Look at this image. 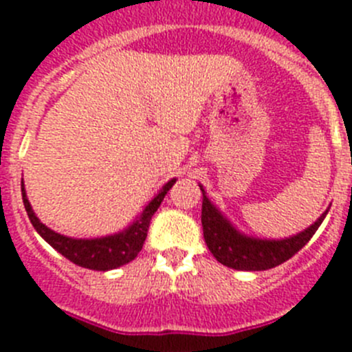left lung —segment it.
<instances>
[{"label": "left lung", "mask_w": 352, "mask_h": 352, "mask_svg": "<svg viewBox=\"0 0 352 352\" xmlns=\"http://www.w3.org/2000/svg\"><path fill=\"white\" fill-rule=\"evenodd\" d=\"M199 186L203 192L201 222H203L204 241L214 259L227 268L239 270V272H264L291 259L309 243L329 210L328 208L312 226L294 236L282 239L256 238L238 231L231 220L208 199L203 185Z\"/></svg>", "instance_id": "obj_1"}]
</instances>
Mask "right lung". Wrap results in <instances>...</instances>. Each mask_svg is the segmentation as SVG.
Returning <instances> with one entry per match:
<instances>
[{
    "label": "right lung",
    "instance_id": "1",
    "mask_svg": "<svg viewBox=\"0 0 352 352\" xmlns=\"http://www.w3.org/2000/svg\"><path fill=\"white\" fill-rule=\"evenodd\" d=\"M174 183H176V178L169 179L166 185L162 186L158 194L146 204L142 213L126 229L114 232V234L102 236V238H70V236L52 231L45 223L40 222L33 208H31L30 201H28L26 188H24V182H21V192H23L24 208H26V213L33 227H35V231L52 248H56L61 256L67 257L68 261H72L77 266L96 270V272H109V270L120 268V266L138 257L142 245H144L146 236H148L151 217L158 210V206H160V203L164 201V197H166V194L170 190V186Z\"/></svg>",
    "mask_w": 352,
    "mask_h": 352
}]
</instances>
